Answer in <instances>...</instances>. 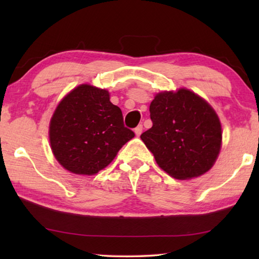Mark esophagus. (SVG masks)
<instances>
[{
  "label": "esophagus",
  "instance_id": "esophagus-1",
  "mask_svg": "<svg viewBox=\"0 0 259 259\" xmlns=\"http://www.w3.org/2000/svg\"><path fill=\"white\" fill-rule=\"evenodd\" d=\"M142 133H143V125L139 124V125L136 126V128H135V134H136V136H138V137H139V136L142 135Z\"/></svg>",
  "mask_w": 259,
  "mask_h": 259
}]
</instances>
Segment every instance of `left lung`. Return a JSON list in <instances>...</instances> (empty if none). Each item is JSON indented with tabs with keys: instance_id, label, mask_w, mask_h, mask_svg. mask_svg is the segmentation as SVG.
<instances>
[{
	"instance_id": "8db88e82",
	"label": "left lung",
	"mask_w": 259,
	"mask_h": 259,
	"mask_svg": "<svg viewBox=\"0 0 259 259\" xmlns=\"http://www.w3.org/2000/svg\"><path fill=\"white\" fill-rule=\"evenodd\" d=\"M153 125L140 138L166 174L199 177L211 169L222 146V125L213 108L192 91L157 94L150 105Z\"/></svg>"
}]
</instances>
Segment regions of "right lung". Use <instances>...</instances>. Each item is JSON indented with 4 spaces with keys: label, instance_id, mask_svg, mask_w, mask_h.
Masks as SVG:
<instances>
[{
    "label": "right lung",
    "instance_id": "obj_1",
    "mask_svg": "<svg viewBox=\"0 0 259 259\" xmlns=\"http://www.w3.org/2000/svg\"><path fill=\"white\" fill-rule=\"evenodd\" d=\"M134 137L120 107L109 102L108 91L90 84L78 85L64 97L50 121L52 153L76 175L97 174Z\"/></svg>",
    "mask_w": 259,
    "mask_h": 259
}]
</instances>
